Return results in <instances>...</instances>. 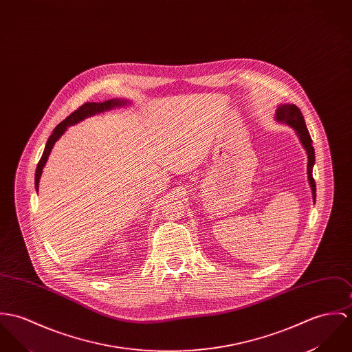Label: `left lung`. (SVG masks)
Returning <instances> with one entry per match:
<instances>
[{
    "label": "left lung",
    "mask_w": 352,
    "mask_h": 352,
    "mask_svg": "<svg viewBox=\"0 0 352 352\" xmlns=\"http://www.w3.org/2000/svg\"><path fill=\"white\" fill-rule=\"evenodd\" d=\"M276 120L278 122L288 124L290 128L296 130V134H297L302 148L307 152V156H308V166H307L308 182H309L314 201H315L316 200V183H315L314 176H312V169H314V165H315V149L312 146V138H311L309 131H308L307 125H305L304 117H302L300 109L296 104L285 103V104H280L278 109L276 110Z\"/></svg>",
    "instance_id": "left-lung-1"
}]
</instances>
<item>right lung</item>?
<instances>
[{"label":"right lung","mask_w":352,"mask_h":352,"mask_svg":"<svg viewBox=\"0 0 352 352\" xmlns=\"http://www.w3.org/2000/svg\"><path fill=\"white\" fill-rule=\"evenodd\" d=\"M130 103L129 100L125 99H110V100H104V102H100V103H96V102H87L85 104H82L78 110H75L74 113H71L63 122H60L56 128L54 129L52 134L50 135L47 144H45V148H44V152H43V156L37 164V168H36V173H34V188L36 191H38V183H40V177H41V173H43V168L45 165V162L48 160V156L55 145V142L62 137L64 134V131L67 130L68 126L71 125H75L80 121H83L85 118L87 117H91V116H96L98 113H102V111H106V110H111L114 107H121V106H125Z\"/></svg>","instance_id":"right-lung-1"}]
</instances>
